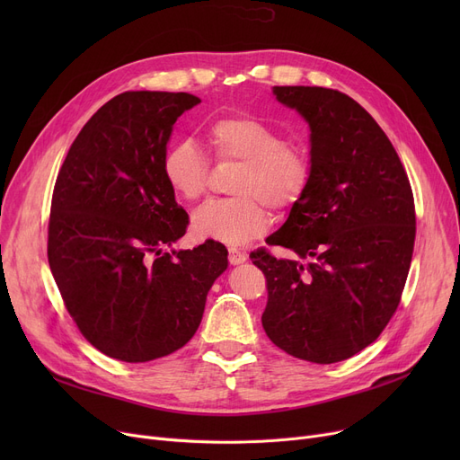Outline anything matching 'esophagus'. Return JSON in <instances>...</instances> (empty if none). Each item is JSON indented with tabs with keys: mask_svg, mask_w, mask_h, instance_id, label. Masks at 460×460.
<instances>
[{
	"mask_svg": "<svg viewBox=\"0 0 460 460\" xmlns=\"http://www.w3.org/2000/svg\"><path fill=\"white\" fill-rule=\"evenodd\" d=\"M246 253L244 252H240V250H236V248H229V262L231 264H243V262H246Z\"/></svg>",
	"mask_w": 460,
	"mask_h": 460,
	"instance_id": "34e87169",
	"label": "esophagus"
}]
</instances>
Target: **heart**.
I'll use <instances>...</instances> for the list:
<instances>
[{"instance_id":"b5f03b06","label":"heart","mask_w":460,"mask_h":460,"mask_svg":"<svg viewBox=\"0 0 460 460\" xmlns=\"http://www.w3.org/2000/svg\"><path fill=\"white\" fill-rule=\"evenodd\" d=\"M210 153L220 162H240L231 191L236 198L205 203L191 217L199 238L240 246L261 236L270 226L269 208L295 207L309 188V158L285 145L270 125L250 115H227L205 130ZM162 173L177 198L199 199L208 184V160L190 139L169 145L162 156Z\"/></svg>"}]
</instances>
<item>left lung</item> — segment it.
<instances>
[{
	"instance_id": "left-lung-1",
	"label": "left lung",
	"mask_w": 460,
	"mask_h": 460,
	"mask_svg": "<svg viewBox=\"0 0 460 460\" xmlns=\"http://www.w3.org/2000/svg\"><path fill=\"white\" fill-rule=\"evenodd\" d=\"M272 93L309 125L311 182L267 238L298 259L250 253L269 288L261 321L287 354L335 364L371 345L399 305L416 238L412 188L388 136L349 94Z\"/></svg>"
}]
</instances>
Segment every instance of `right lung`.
<instances>
[{
	"mask_svg": "<svg viewBox=\"0 0 460 460\" xmlns=\"http://www.w3.org/2000/svg\"><path fill=\"white\" fill-rule=\"evenodd\" d=\"M201 101L188 93L127 91L96 111L59 169L48 262L85 340L139 364L184 347L207 295L227 269L224 244L164 252L188 214L162 173L175 120Z\"/></svg>",
	"mask_w": 460,
	"mask_h": 460,
	"instance_id": "add662e5",
	"label": "right lung"
}]
</instances>
